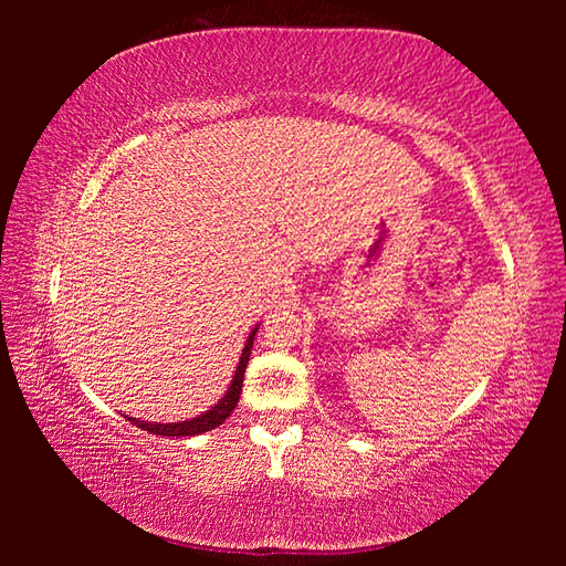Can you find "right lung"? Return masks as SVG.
Segmentation results:
<instances>
[{
  "label": "right lung",
  "mask_w": 566,
  "mask_h": 566,
  "mask_svg": "<svg viewBox=\"0 0 566 566\" xmlns=\"http://www.w3.org/2000/svg\"><path fill=\"white\" fill-rule=\"evenodd\" d=\"M255 333L258 326L252 328V333L248 335V343L243 347V355H240V363L235 367V375L231 387H228L223 399L211 406V411L201 413L197 418H189V420H179V423H146V420H138V418H128L130 423L138 426L140 430H148L153 436H165V438H189V436H201V432L213 430L216 426H221L223 420L233 413V408L238 406L240 399V389H243V377H245V367H248V359H250V350H252V340H255Z\"/></svg>",
  "instance_id": "add662e5"
}]
</instances>
